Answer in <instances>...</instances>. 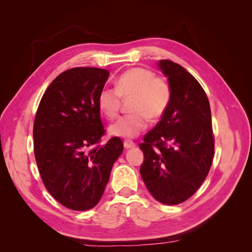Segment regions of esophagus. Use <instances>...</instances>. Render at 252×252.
Listing matches in <instances>:
<instances>
[{
    "label": "esophagus",
    "mask_w": 252,
    "mask_h": 252,
    "mask_svg": "<svg viewBox=\"0 0 252 252\" xmlns=\"http://www.w3.org/2000/svg\"><path fill=\"white\" fill-rule=\"evenodd\" d=\"M123 146H125L126 149H130V148L135 147V143H133L132 141H125L123 142Z\"/></svg>",
    "instance_id": "esophagus-1"
}]
</instances>
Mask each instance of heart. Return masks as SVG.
<instances>
[{
    "label": "heart",
    "mask_w": 252,
    "mask_h": 252,
    "mask_svg": "<svg viewBox=\"0 0 252 252\" xmlns=\"http://www.w3.org/2000/svg\"><path fill=\"white\" fill-rule=\"evenodd\" d=\"M122 98H131L132 114L119 118L109 126L112 135L132 138L146 129L148 118L158 120L168 110L172 99L170 83L145 68H131L121 73L115 88H104L97 96V107L107 119L112 120L120 110Z\"/></svg>",
    "instance_id": "heart-1"
}]
</instances>
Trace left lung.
<instances>
[{
	"mask_svg": "<svg viewBox=\"0 0 252 252\" xmlns=\"http://www.w3.org/2000/svg\"><path fill=\"white\" fill-rule=\"evenodd\" d=\"M172 89L168 110L146 133L141 176L155 199L179 205L199 189L211 168L215 136L207 94L199 82L179 63L159 61Z\"/></svg>",
	"mask_w": 252,
	"mask_h": 252,
	"instance_id": "obj_1",
	"label": "left lung"
}]
</instances>
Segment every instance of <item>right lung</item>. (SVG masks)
I'll use <instances>...</instances> for the list:
<instances>
[{
  "instance_id": "obj_1",
  "label": "right lung",
  "mask_w": 252,
  "mask_h": 252,
  "mask_svg": "<svg viewBox=\"0 0 252 252\" xmlns=\"http://www.w3.org/2000/svg\"><path fill=\"white\" fill-rule=\"evenodd\" d=\"M108 77L106 69H68L46 89L36 110L33 138L39 172L50 194L71 210L97 205L123 152L117 136L99 145L105 129L97 96Z\"/></svg>"
}]
</instances>
